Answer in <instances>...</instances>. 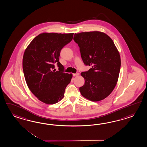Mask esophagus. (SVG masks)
<instances>
[{"instance_id": "1", "label": "esophagus", "mask_w": 147, "mask_h": 147, "mask_svg": "<svg viewBox=\"0 0 147 147\" xmlns=\"http://www.w3.org/2000/svg\"><path fill=\"white\" fill-rule=\"evenodd\" d=\"M79 75V73H76V74H73V76L74 77H76V76H77Z\"/></svg>"}]
</instances>
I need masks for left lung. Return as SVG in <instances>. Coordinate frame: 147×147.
<instances>
[{
	"mask_svg": "<svg viewBox=\"0 0 147 147\" xmlns=\"http://www.w3.org/2000/svg\"><path fill=\"white\" fill-rule=\"evenodd\" d=\"M84 64L92 66L81 76L85 84L79 87L84 98L99 101L109 96L117 84L121 69V57L113 40L104 32L90 31L75 34Z\"/></svg>",
	"mask_w": 147,
	"mask_h": 147,
	"instance_id": "1",
	"label": "left lung"
}]
</instances>
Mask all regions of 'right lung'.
Returning <instances> with one entry per match:
<instances>
[{
    "label": "right lung",
    "mask_w": 147,
    "mask_h": 147,
    "mask_svg": "<svg viewBox=\"0 0 147 147\" xmlns=\"http://www.w3.org/2000/svg\"><path fill=\"white\" fill-rule=\"evenodd\" d=\"M74 33H42L28 46L23 57V70L26 84L38 100L48 105L64 97L65 89L72 75L64 73L59 62L61 50L71 42ZM57 63L59 70L55 71Z\"/></svg>",
    "instance_id": "obj_1"
}]
</instances>
